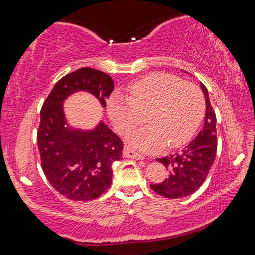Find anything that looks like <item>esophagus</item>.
<instances>
[{"instance_id":"esophagus-1","label":"esophagus","mask_w":255,"mask_h":255,"mask_svg":"<svg viewBox=\"0 0 255 255\" xmlns=\"http://www.w3.org/2000/svg\"><path fill=\"white\" fill-rule=\"evenodd\" d=\"M124 155L125 157L127 158H132V159H144L143 155H140L139 153H137L135 149H132L130 146H125L124 148Z\"/></svg>"}]
</instances>
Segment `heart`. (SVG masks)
<instances>
[{"label": "heart", "instance_id": "1", "mask_svg": "<svg viewBox=\"0 0 255 255\" xmlns=\"http://www.w3.org/2000/svg\"><path fill=\"white\" fill-rule=\"evenodd\" d=\"M204 111V94L196 84L163 72L140 77L128 86V97L114 93L108 101V114L120 133L137 127L146 114L148 126L129 135L131 144L145 152L187 144Z\"/></svg>", "mask_w": 255, "mask_h": 255}]
</instances>
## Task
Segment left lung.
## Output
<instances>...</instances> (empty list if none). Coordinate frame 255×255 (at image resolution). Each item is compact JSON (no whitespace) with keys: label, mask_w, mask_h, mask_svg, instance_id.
Returning <instances> with one entry per match:
<instances>
[{"label":"left lung","mask_w":255,"mask_h":255,"mask_svg":"<svg viewBox=\"0 0 255 255\" xmlns=\"http://www.w3.org/2000/svg\"><path fill=\"white\" fill-rule=\"evenodd\" d=\"M200 86L206 99L204 129L181 152L156 158L169 170V176L163 182L149 187L155 193L170 199L188 197L197 191L208 176L217 153L216 114L211 107L208 90L202 83Z\"/></svg>","instance_id":"8db88e82"}]
</instances>
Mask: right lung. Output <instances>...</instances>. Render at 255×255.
Segmentation results:
<instances>
[{
    "label": "right lung",
    "instance_id": "right-lung-1",
    "mask_svg": "<svg viewBox=\"0 0 255 255\" xmlns=\"http://www.w3.org/2000/svg\"><path fill=\"white\" fill-rule=\"evenodd\" d=\"M114 88L109 74L83 67L63 76L41 107L37 130L41 169L67 199L90 201L109 189L112 164L123 158L124 141L102 123L91 131L66 128L63 101L73 92L88 91L106 107Z\"/></svg>",
    "mask_w": 255,
    "mask_h": 255
}]
</instances>
